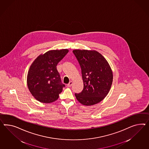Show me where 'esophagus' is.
Masks as SVG:
<instances>
[{"label": "esophagus", "mask_w": 149, "mask_h": 149, "mask_svg": "<svg viewBox=\"0 0 149 149\" xmlns=\"http://www.w3.org/2000/svg\"><path fill=\"white\" fill-rule=\"evenodd\" d=\"M72 85V81H70L69 82V83L67 85V86L68 87H71Z\"/></svg>", "instance_id": "34e87169"}]
</instances>
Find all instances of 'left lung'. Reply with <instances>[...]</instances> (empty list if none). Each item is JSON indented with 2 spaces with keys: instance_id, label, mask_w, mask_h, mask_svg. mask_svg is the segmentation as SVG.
<instances>
[{
  "instance_id": "1",
  "label": "left lung",
  "mask_w": 149,
  "mask_h": 149,
  "mask_svg": "<svg viewBox=\"0 0 149 149\" xmlns=\"http://www.w3.org/2000/svg\"><path fill=\"white\" fill-rule=\"evenodd\" d=\"M73 54L80 66L84 89L75 93L81 104L91 106L100 102L109 93L113 74L107 61L96 51L74 50Z\"/></svg>"
}]
</instances>
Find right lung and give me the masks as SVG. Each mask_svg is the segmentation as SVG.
Wrapping results in <instances>:
<instances>
[{"instance_id": "right-lung-1", "label": "right lung", "mask_w": 149, "mask_h": 149, "mask_svg": "<svg viewBox=\"0 0 149 149\" xmlns=\"http://www.w3.org/2000/svg\"><path fill=\"white\" fill-rule=\"evenodd\" d=\"M67 49L50 50L40 55L29 70L27 84L33 97L43 103L56 100L65 85L61 82L56 66L65 55Z\"/></svg>"}]
</instances>
